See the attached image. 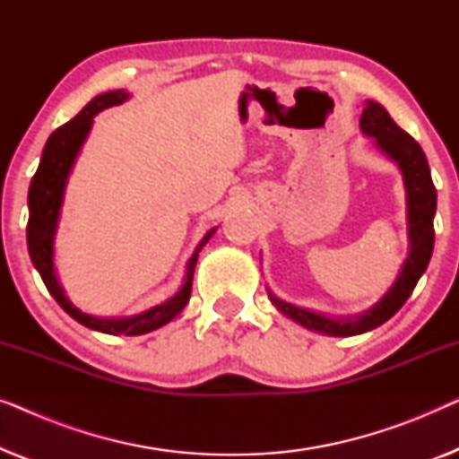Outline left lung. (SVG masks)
Listing matches in <instances>:
<instances>
[{
  "label": "left lung",
  "instance_id": "1",
  "mask_svg": "<svg viewBox=\"0 0 459 459\" xmlns=\"http://www.w3.org/2000/svg\"><path fill=\"white\" fill-rule=\"evenodd\" d=\"M359 129L363 135L372 137L374 146L399 167L405 186V215H407V256L401 265L391 288L369 307L353 317H330L305 307L286 303L267 288V297L281 316L297 322L303 328L328 336H355L378 328L397 313L416 288L418 280L429 267L435 247V228L432 219L437 212V190L432 184L429 160L420 143L405 134L393 121L386 108L374 100H368L361 112Z\"/></svg>",
  "mask_w": 459,
  "mask_h": 459
}]
</instances>
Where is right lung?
<instances>
[{
  "mask_svg": "<svg viewBox=\"0 0 459 459\" xmlns=\"http://www.w3.org/2000/svg\"><path fill=\"white\" fill-rule=\"evenodd\" d=\"M131 98L129 91L117 90L100 93L83 106V110L77 117L71 118L66 125H62L49 135L46 142V148L41 152L39 167L33 175L29 186V223H27V244L30 261L37 272H39L43 284L49 290V294L56 299L62 309H65L73 319L83 324L85 328L104 332V334H125V336H140L148 334V332L159 330L162 325L171 322L184 311L192 294V278L194 269H196L198 253L204 248V244L211 240L217 228H211L206 231L203 240L196 244L190 259L186 263V275L184 284L179 290L169 297L165 303L150 307V309L137 313V316L129 317H96L90 313H83L79 307L71 303L66 297L65 288H62L58 280V272H56L54 263V244L56 234H58V223L62 215V204H65L66 184L71 178L74 162H77L81 148L87 142V135L93 127V117L110 106H118L127 102Z\"/></svg>",
  "mask_w": 459,
  "mask_h": 459,
  "instance_id": "right-lung-1",
  "label": "right lung"
}]
</instances>
